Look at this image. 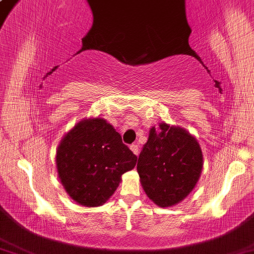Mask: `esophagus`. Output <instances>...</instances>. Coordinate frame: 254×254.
<instances>
[{
	"mask_svg": "<svg viewBox=\"0 0 254 254\" xmlns=\"http://www.w3.org/2000/svg\"><path fill=\"white\" fill-rule=\"evenodd\" d=\"M130 149L132 150V153H134L135 155L139 154V147H138V145H137V144H132L130 146Z\"/></svg>",
	"mask_w": 254,
	"mask_h": 254,
	"instance_id": "obj_1",
	"label": "esophagus"
}]
</instances>
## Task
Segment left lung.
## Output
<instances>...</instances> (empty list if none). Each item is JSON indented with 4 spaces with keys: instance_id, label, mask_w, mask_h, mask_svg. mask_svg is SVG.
<instances>
[{
    "instance_id": "left-lung-1",
    "label": "left lung",
    "mask_w": 254,
    "mask_h": 254,
    "mask_svg": "<svg viewBox=\"0 0 254 254\" xmlns=\"http://www.w3.org/2000/svg\"><path fill=\"white\" fill-rule=\"evenodd\" d=\"M197 140L182 128L163 123L150 129L137 172L145 193L161 207L175 205L192 192L202 171Z\"/></svg>"
}]
</instances>
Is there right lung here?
Wrapping results in <instances>:
<instances>
[{
  "instance_id": "1",
  "label": "right lung",
  "mask_w": 254,
  "mask_h": 254,
  "mask_svg": "<svg viewBox=\"0 0 254 254\" xmlns=\"http://www.w3.org/2000/svg\"><path fill=\"white\" fill-rule=\"evenodd\" d=\"M136 162L137 156L119 132L100 118L79 123L64 137L57 152L62 185L75 202L90 207L102 205Z\"/></svg>"
}]
</instances>
